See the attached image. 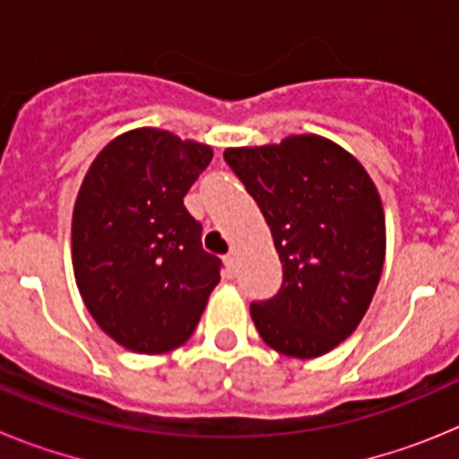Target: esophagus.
I'll return each mask as SVG.
<instances>
[{
  "instance_id": "34e87169",
  "label": "esophagus",
  "mask_w": 459,
  "mask_h": 459,
  "mask_svg": "<svg viewBox=\"0 0 459 459\" xmlns=\"http://www.w3.org/2000/svg\"><path fill=\"white\" fill-rule=\"evenodd\" d=\"M222 262H225L227 271L232 273V271H234V262H237V253H234V250H230V253H227L225 257H222Z\"/></svg>"
}]
</instances>
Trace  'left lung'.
Segmentation results:
<instances>
[{
	"label": "left lung",
	"mask_w": 459,
	"mask_h": 459,
	"mask_svg": "<svg viewBox=\"0 0 459 459\" xmlns=\"http://www.w3.org/2000/svg\"><path fill=\"white\" fill-rule=\"evenodd\" d=\"M225 160L257 202L282 262V287L253 303L250 317L271 350L317 359L354 333L379 285L386 222L375 181L322 135L225 149Z\"/></svg>",
	"instance_id": "8db88e82"
}]
</instances>
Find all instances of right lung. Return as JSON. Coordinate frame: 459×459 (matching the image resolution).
Returning <instances> with one entry per match:
<instances>
[{"mask_svg":"<svg viewBox=\"0 0 459 459\" xmlns=\"http://www.w3.org/2000/svg\"><path fill=\"white\" fill-rule=\"evenodd\" d=\"M211 158L209 144L135 128L84 174L73 209V273L89 315L126 350L181 347L221 282V259L202 248V225L184 206Z\"/></svg>","mask_w":459,"mask_h":459,"instance_id":"right-lung-1","label":"right lung"}]
</instances>
